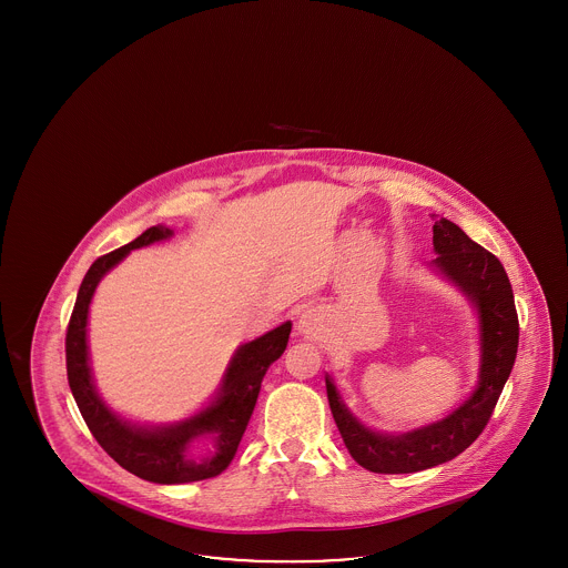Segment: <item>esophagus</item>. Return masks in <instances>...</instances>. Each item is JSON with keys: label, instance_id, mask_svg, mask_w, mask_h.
<instances>
[{"label": "esophagus", "instance_id": "obj_1", "mask_svg": "<svg viewBox=\"0 0 568 568\" xmlns=\"http://www.w3.org/2000/svg\"><path fill=\"white\" fill-rule=\"evenodd\" d=\"M324 329V322L317 313L313 311H304L300 317H297V332L304 334V336H320Z\"/></svg>", "mask_w": 568, "mask_h": 568}]
</instances>
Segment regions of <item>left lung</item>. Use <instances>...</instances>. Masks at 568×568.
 <instances>
[{"label": "left lung", "instance_id": "left-lung-1", "mask_svg": "<svg viewBox=\"0 0 568 568\" xmlns=\"http://www.w3.org/2000/svg\"><path fill=\"white\" fill-rule=\"evenodd\" d=\"M434 272L466 297L479 324L477 385L452 413L408 433H378L345 405L334 378L325 375L327 400L352 458L366 470L403 475L426 470L459 456L484 433L500 392L511 375L519 324L509 276L484 246L470 241L449 219L433 225Z\"/></svg>", "mask_w": 568, "mask_h": 568}]
</instances>
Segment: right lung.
<instances>
[{
    "mask_svg": "<svg viewBox=\"0 0 568 568\" xmlns=\"http://www.w3.org/2000/svg\"><path fill=\"white\" fill-rule=\"evenodd\" d=\"M172 236L174 230L153 225L132 243L98 257L82 278L65 334L68 381L84 424L116 464L144 481L162 486L211 479L227 468L257 403L264 375L272 362L285 352L292 332V322H285L241 345L232 355L209 405L181 422L138 424L112 410L100 396L91 371L87 341L91 300L100 281L134 248L162 243ZM200 439H209L214 445L206 457H193L190 452Z\"/></svg>",
    "mask_w": 568,
    "mask_h": 568,
    "instance_id": "add662e5",
    "label": "right lung"
}]
</instances>
